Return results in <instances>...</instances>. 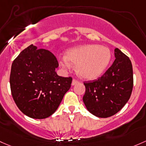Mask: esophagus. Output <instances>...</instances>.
Listing matches in <instances>:
<instances>
[{
  "mask_svg": "<svg viewBox=\"0 0 146 146\" xmlns=\"http://www.w3.org/2000/svg\"><path fill=\"white\" fill-rule=\"evenodd\" d=\"M77 83H78V81L76 80V79H73V81H72V85H75Z\"/></svg>",
  "mask_w": 146,
  "mask_h": 146,
  "instance_id": "esophagus-1",
  "label": "esophagus"
}]
</instances>
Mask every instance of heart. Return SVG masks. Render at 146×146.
Returning <instances> with one entry per match:
<instances>
[{"label": "heart", "instance_id": "1", "mask_svg": "<svg viewBox=\"0 0 146 146\" xmlns=\"http://www.w3.org/2000/svg\"><path fill=\"white\" fill-rule=\"evenodd\" d=\"M111 60V52L106 46L84 45L69 49L60 64L69 68L76 65L78 76L85 80H95L106 71Z\"/></svg>", "mask_w": 146, "mask_h": 146}]
</instances>
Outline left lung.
<instances>
[{"mask_svg":"<svg viewBox=\"0 0 146 146\" xmlns=\"http://www.w3.org/2000/svg\"><path fill=\"white\" fill-rule=\"evenodd\" d=\"M115 59L106 73L84 83L83 102L90 113L98 117H108L123 108L131 96L133 89V68L129 58L118 48Z\"/></svg>","mask_w":146,"mask_h":146,"instance_id":"obj_1","label":"left lung"}]
</instances>
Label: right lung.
<instances>
[{
    "instance_id": "1",
    "label": "right lung",
    "mask_w": 146,
    "mask_h": 146,
    "mask_svg": "<svg viewBox=\"0 0 146 146\" xmlns=\"http://www.w3.org/2000/svg\"><path fill=\"white\" fill-rule=\"evenodd\" d=\"M58 66L52 53L33 45L24 49L12 62L10 76L12 95L24 115L45 119L57 109L72 82V78L56 74Z\"/></svg>"
}]
</instances>
